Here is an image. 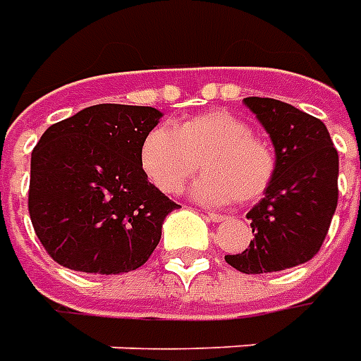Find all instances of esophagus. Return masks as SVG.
Listing matches in <instances>:
<instances>
[{"label": "esophagus", "instance_id": "34e87169", "mask_svg": "<svg viewBox=\"0 0 361 361\" xmlns=\"http://www.w3.org/2000/svg\"><path fill=\"white\" fill-rule=\"evenodd\" d=\"M207 216H209L213 223H223L224 219H226V215H221V213H215V211H209V213H207Z\"/></svg>", "mask_w": 361, "mask_h": 361}]
</instances>
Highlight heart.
<instances>
[{"label":"heart","instance_id":"obj_1","mask_svg":"<svg viewBox=\"0 0 361 361\" xmlns=\"http://www.w3.org/2000/svg\"><path fill=\"white\" fill-rule=\"evenodd\" d=\"M205 170L193 195L223 205L233 199L262 197L277 172L274 148L252 135L248 123L231 111H207L176 127H154L140 145V168L162 193H180L185 181Z\"/></svg>","mask_w":361,"mask_h":361}]
</instances>
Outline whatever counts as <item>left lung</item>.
<instances>
[{
	"label": "left lung",
	"mask_w": 361,
	"mask_h": 361,
	"mask_svg": "<svg viewBox=\"0 0 361 361\" xmlns=\"http://www.w3.org/2000/svg\"><path fill=\"white\" fill-rule=\"evenodd\" d=\"M276 146L277 172L248 219L254 238L224 256L242 274H269L305 264L321 250L338 203V152L324 123L293 105L246 97Z\"/></svg>",
	"instance_id": "8db88e82"
}]
</instances>
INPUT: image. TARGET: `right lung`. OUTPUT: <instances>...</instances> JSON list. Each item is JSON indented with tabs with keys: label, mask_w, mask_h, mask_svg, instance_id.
Segmentation results:
<instances>
[{
	"label": "right lung",
	"mask_w": 361,
	"mask_h": 361,
	"mask_svg": "<svg viewBox=\"0 0 361 361\" xmlns=\"http://www.w3.org/2000/svg\"><path fill=\"white\" fill-rule=\"evenodd\" d=\"M162 113L102 103L44 130L31 154L29 215L54 262L85 274L140 268L178 203L140 168V145Z\"/></svg>",
	"instance_id": "obj_1"
}]
</instances>
